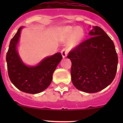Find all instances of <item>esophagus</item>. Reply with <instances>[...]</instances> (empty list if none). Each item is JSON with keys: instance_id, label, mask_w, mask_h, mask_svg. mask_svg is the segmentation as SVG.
<instances>
[{"instance_id": "obj_1", "label": "esophagus", "mask_w": 123, "mask_h": 123, "mask_svg": "<svg viewBox=\"0 0 123 123\" xmlns=\"http://www.w3.org/2000/svg\"><path fill=\"white\" fill-rule=\"evenodd\" d=\"M61 53H62V55L63 58H65V57H66V56H67V50L65 49H63L61 51Z\"/></svg>"}]
</instances>
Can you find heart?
Wrapping results in <instances>:
<instances>
[{
    "instance_id": "b5f03b06",
    "label": "heart",
    "mask_w": 123,
    "mask_h": 123,
    "mask_svg": "<svg viewBox=\"0 0 123 123\" xmlns=\"http://www.w3.org/2000/svg\"><path fill=\"white\" fill-rule=\"evenodd\" d=\"M62 36L65 39H69V46L74 47L81 42L84 36L83 29L80 27L76 28L72 27H66L62 31Z\"/></svg>"
}]
</instances>
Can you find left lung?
<instances>
[{"instance_id":"1","label":"left lung","mask_w":123,"mask_h":123,"mask_svg":"<svg viewBox=\"0 0 123 123\" xmlns=\"http://www.w3.org/2000/svg\"><path fill=\"white\" fill-rule=\"evenodd\" d=\"M89 39L69 53L75 87L95 93L109 86L116 76L118 58L113 41L100 27L93 26Z\"/></svg>"}]
</instances>
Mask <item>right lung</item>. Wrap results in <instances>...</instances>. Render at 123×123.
<instances>
[{"label": "right lung", "instance_id": "right-lung-1", "mask_svg": "<svg viewBox=\"0 0 123 123\" xmlns=\"http://www.w3.org/2000/svg\"><path fill=\"white\" fill-rule=\"evenodd\" d=\"M22 29L23 26L20 27L11 39L6 53L8 76L13 84L22 92L38 94L49 86L52 75L62 59V56L59 52L44 58L36 66L25 65L17 50Z\"/></svg>", "mask_w": 123, "mask_h": 123}]
</instances>
